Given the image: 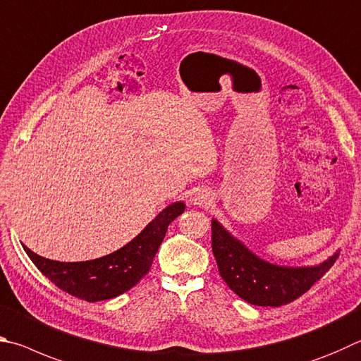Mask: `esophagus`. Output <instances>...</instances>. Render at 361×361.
Returning a JSON list of instances; mask_svg holds the SVG:
<instances>
[{"label": "esophagus", "instance_id": "esophagus-1", "mask_svg": "<svg viewBox=\"0 0 361 361\" xmlns=\"http://www.w3.org/2000/svg\"><path fill=\"white\" fill-rule=\"evenodd\" d=\"M195 204H204L206 203V198L204 197H195V200H192Z\"/></svg>", "mask_w": 361, "mask_h": 361}]
</instances>
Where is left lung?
I'll return each mask as SVG.
<instances>
[{
	"mask_svg": "<svg viewBox=\"0 0 361 361\" xmlns=\"http://www.w3.org/2000/svg\"><path fill=\"white\" fill-rule=\"evenodd\" d=\"M212 254L219 273L233 292L255 306L279 307L300 298L330 269L339 254L311 268H286L267 263L212 220Z\"/></svg>",
	"mask_w": 361,
	"mask_h": 361,
	"instance_id": "1",
	"label": "left lung"
}]
</instances>
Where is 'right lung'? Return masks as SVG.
Returning a JSON list of instances; mask_svg holds the SVG:
<instances>
[{"label": "right lung", "mask_w": 361, "mask_h": 361, "mask_svg": "<svg viewBox=\"0 0 361 361\" xmlns=\"http://www.w3.org/2000/svg\"><path fill=\"white\" fill-rule=\"evenodd\" d=\"M184 211L180 201L168 206L131 243L97 260L63 263L39 257L27 245L23 249L35 267L63 292L88 302L111 300L128 292L149 273L168 225Z\"/></svg>", "instance_id": "add662e5"}]
</instances>
